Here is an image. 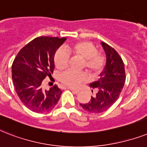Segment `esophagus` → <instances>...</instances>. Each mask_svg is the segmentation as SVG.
<instances>
[{"label":"esophagus","mask_w":147,"mask_h":147,"mask_svg":"<svg viewBox=\"0 0 147 147\" xmlns=\"http://www.w3.org/2000/svg\"><path fill=\"white\" fill-rule=\"evenodd\" d=\"M70 90H71V91H72V92H74V93H75V94H77V93H78V92H80V90H74V89H72V88H70Z\"/></svg>","instance_id":"obj_1"}]
</instances>
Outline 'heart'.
<instances>
[{
  "label": "heart",
  "mask_w": 147,
  "mask_h": 147,
  "mask_svg": "<svg viewBox=\"0 0 147 147\" xmlns=\"http://www.w3.org/2000/svg\"><path fill=\"white\" fill-rule=\"evenodd\" d=\"M66 50L77 57L84 60L83 67L90 75L96 77L102 72L105 66V59L102 55L98 53L97 49L88 41H80L66 45ZM69 63V55L66 51L59 49L55 53V64L57 68L62 70L67 67ZM84 72H77L67 70L61 75V81L67 86L77 87L86 80Z\"/></svg>",
  "instance_id": "obj_1"
}]
</instances>
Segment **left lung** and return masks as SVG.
Masks as SVG:
<instances>
[{"instance_id": "8db88e82", "label": "left lung", "mask_w": 147, "mask_h": 147, "mask_svg": "<svg viewBox=\"0 0 147 147\" xmlns=\"http://www.w3.org/2000/svg\"><path fill=\"white\" fill-rule=\"evenodd\" d=\"M101 45L106 56L105 67L98 80L90 84L97 92L89 102L80 104L85 111L93 114L104 112L118 100L126 79L124 62L120 55L105 42H102Z\"/></svg>"}]
</instances>
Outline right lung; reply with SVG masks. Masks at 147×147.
I'll return each mask as SVG.
<instances>
[{"mask_svg":"<svg viewBox=\"0 0 147 147\" xmlns=\"http://www.w3.org/2000/svg\"><path fill=\"white\" fill-rule=\"evenodd\" d=\"M66 38L38 37L19 51L12 64V79L23 105L36 113H45L55 108L62 91L54 86L43 89V80L51 77L55 68V52Z\"/></svg>","mask_w":147,"mask_h":147,"instance_id":"right-lung-1","label":"right lung"}]
</instances>
